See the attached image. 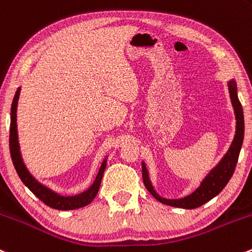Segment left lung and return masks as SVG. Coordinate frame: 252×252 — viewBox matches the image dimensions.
<instances>
[{
    "instance_id": "8db88e82",
    "label": "left lung",
    "mask_w": 252,
    "mask_h": 252,
    "mask_svg": "<svg viewBox=\"0 0 252 252\" xmlns=\"http://www.w3.org/2000/svg\"><path fill=\"white\" fill-rule=\"evenodd\" d=\"M228 87L232 104L233 107H234L235 118H237V131H235L234 140H233V144L228 152H227V155L224 156L223 159L220 161L219 165L205 177V180L202 182L199 189H195V192H193L189 197H185L182 199H164V198H160L156 193V190L153 189L152 185H151L150 180H148L146 166H145V164H142V179H144L145 186H146L148 192L156 199L159 200L160 203L182 209L198 208V206L203 205V204L213 199L214 197H216L224 189V186L228 184L229 180H231L232 175L235 170V166H237L240 148H242L243 140H244V113H243L242 104H240L239 99H238L237 84H235V82H229Z\"/></svg>"
}]
</instances>
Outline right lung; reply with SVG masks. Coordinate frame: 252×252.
Returning <instances> with one entry per match:
<instances>
[{
  "label": "right lung",
  "instance_id": "obj_1",
  "mask_svg": "<svg viewBox=\"0 0 252 252\" xmlns=\"http://www.w3.org/2000/svg\"><path fill=\"white\" fill-rule=\"evenodd\" d=\"M20 89H18L14 95V99L12 102V110H10V128H9V150H10V157H12L13 164L19 175L20 180L24 182L26 187L38 198L41 202H43L46 205L50 206L57 210H75V209L83 208V206L88 205L97 194V190L100 189V184H101L102 175H104L106 161H104L100 168L99 174H97L96 179H95L93 186L86 192L81 193L78 195H73V197H63V195L57 194L55 192L50 190L43 185L39 184L31 176L29 173L26 166L24 165L23 159H21L19 144H18V133H17V105L18 99H19Z\"/></svg>",
  "mask_w": 252,
  "mask_h": 252
}]
</instances>
